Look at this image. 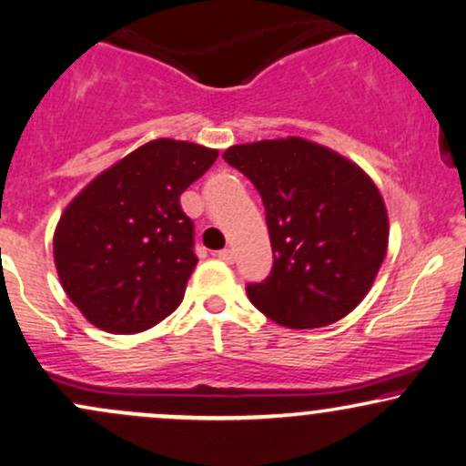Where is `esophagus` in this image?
Segmentation results:
<instances>
[{"mask_svg":"<svg viewBox=\"0 0 466 466\" xmlns=\"http://www.w3.org/2000/svg\"><path fill=\"white\" fill-rule=\"evenodd\" d=\"M218 257H220L222 261H227V264H233V261H235V253H233V248H222L220 253H218Z\"/></svg>","mask_w":466,"mask_h":466,"instance_id":"esophagus-1","label":"esophagus"}]
</instances>
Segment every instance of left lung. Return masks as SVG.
<instances>
[{
    "label": "left lung",
    "instance_id": "obj_1",
    "mask_svg": "<svg viewBox=\"0 0 466 466\" xmlns=\"http://www.w3.org/2000/svg\"><path fill=\"white\" fill-rule=\"evenodd\" d=\"M259 191L272 270L246 294L289 329L344 319L373 286L386 257L388 216L375 183L329 147L289 137L222 155Z\"/></svg>",
    "mask_w": 466,
    "mask_h": 466
}]
</instances>
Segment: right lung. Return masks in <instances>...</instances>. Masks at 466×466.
<instances>
[{"mask_svg":"<svg viewBox=\"0 0 466 466\" xmlns=\"http://www.w3.org/2000/svg\"><path fill=\"white\" fill-rule=\"evenodd\" d=\"M216 158L205 146L150 141L69 202L54 233V261L86 320L108 333H137L178 308L198 264L180 194Z\"/></svg>","mask_w":466,"mask_h":466,"instance_id":"add662e5","label":"right lung"}]
</instances>
